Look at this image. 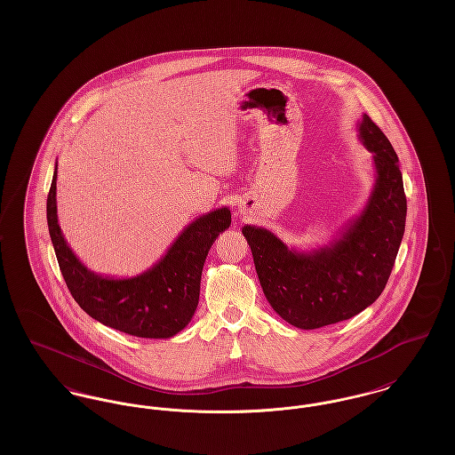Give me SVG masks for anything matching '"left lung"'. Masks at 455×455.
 Listing matches in <instances>:
<instances>
[{
	"label": "left lung",
	"instance_id": "1",
	"mask_svg": "<svg viewBox=\"0 0 455 455\" xmlns=\"http://www.w3.org/2000/svg\"><path fill=\"white\" fill-rule=\"evenodd\" d=\"M358 136L373 153L377 179L362 215L329 247L288 249L266 228L245 225L262 291L288 324L317 329L360 314L384 291L404 235L406 195L387 136L363 114Z\"/></svg>",
	"mask_w": 455,
	"mask_h": 455
}]
</instances>
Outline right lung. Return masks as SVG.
<instances>
[{
    "label": "right lung",
    "instance_id": "obj_1",
    "mask_svg": "<svg viewBox=\"0 0 455 455\" xmlns=\"http://www.w3.org/2000/svg\"><path fill=\"white\" fill-rule=\"evenodd\" d=\"M56 173L47 195V225L73 299L95 321L136 338L164 339L180 332L195 315L204 260L218 235L230 227V210L196 218L147 273L104 278L87 269L66 243L58 223Z\"/></svg>",
    "mask_w": 455,
    "mask_h": 455
}]
</instances>
